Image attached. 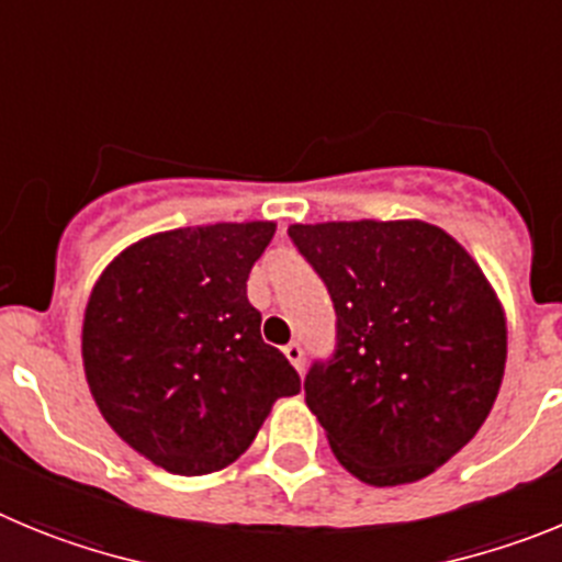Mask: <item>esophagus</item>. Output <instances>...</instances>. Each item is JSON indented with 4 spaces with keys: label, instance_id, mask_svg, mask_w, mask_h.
<instances>
[{
    "label": "esophagus",
    "instance_id": "34e87169",
    "mask_svg": "<svg viewBox=\"0 0 562 562\" xmlns=\"http://www.w3.org/2000/svg\"><path fill=\"white\" fill-rule=\"evenodd\" d=\"M282 352H285V358L293 363V369H296V372H302V369H305V352H302L300 344L291 341Z\"/></svg>",
    "mask_w": 562,
    "mask_h": 562
}]
</instances>
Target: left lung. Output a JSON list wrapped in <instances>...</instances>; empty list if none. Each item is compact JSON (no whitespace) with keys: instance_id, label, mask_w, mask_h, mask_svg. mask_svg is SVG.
<instances>
[{"instance_id":"obj_1","label":"left lung","mask_w":562,"mask_h":562,"mask_svg":"<svg viewBox=\"0 0 562 562\" xmlns=\"http://www.w3.org/2000/svg\"><path fill=\"white\" fill-rule=\"evenodd\" d=\"M327 285L336 352L313 361L305 403L338 462L372 487L426 479L487 419L507 318L476 260L426 221L293 224Z\"/></svg>"}]
</instances>
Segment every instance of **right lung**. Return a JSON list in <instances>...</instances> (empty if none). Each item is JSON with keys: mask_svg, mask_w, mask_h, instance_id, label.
I'll use <instances>...</instances> for the list:
<instances>
[{"mask_svg": "<svg viewBox=\"0 0 562 562\" xmlns=\"http://www.w3.org/2000/svg\"><path fill=\"white\" fill-rule=\"evenodd\" d=\"M277 226H184L109 262L83 316V369L120 439L176 476H204L255 442L300 375L262 341L246 296Z\"/></svg>", "mask_w": 562, "mask_h": 562, "instance_id": "right-lung-1", "label": "right lung"}]
</instances>
